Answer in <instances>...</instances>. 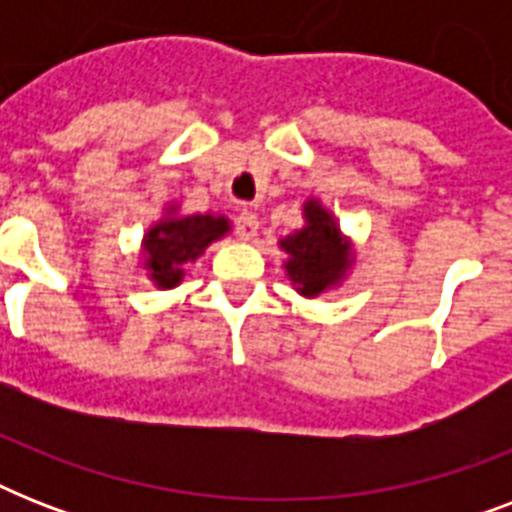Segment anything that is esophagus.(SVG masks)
Masks as SVG:
<instances>
[{"label": "esophagus", "mask_w": 512, "mask_h": 512, "mask_svg": "<svg viewBox=\"0 0 512 512\" xmlns=\"http://www.w3.org/2000/svg\"><path fill=\"white\" fill-rule=\"evenodd\" d=\"M257 228H260V223H257L255 212L252 209H241L239 215H236V233H239V239L252 241L257 236Z\"/></svg>", "instance_id": "1"}]
</instances>
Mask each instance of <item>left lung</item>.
Instances as JSON below:
<instances>
[{
	"label": "left lung",
	"mask_w": 512,
	"mask_h": 512,
	"mask_svg": "<svg viewBox=\"0 0 512 512\" xmlns=\"http://www.w3.org/2000/svg\"><path fill=\"white\" fill-rule=\"evenodd\" d=\"M305 228L281 239L287 252V273L297 292L305 297L321 295L335 287L350 265V244L342 239L335 217L319 201L305 204Z\"/></svg>",
	"instance_id": "obj_1"
}]
</instances>
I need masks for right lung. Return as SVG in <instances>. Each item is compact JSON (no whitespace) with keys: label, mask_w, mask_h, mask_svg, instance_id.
<instances>
[{"label":"right lung","mask_w":512,"mask_h":512,"mask_svg":"<svg viewBox=\"0 0 512 512\" xmlns=\"http://www.w3.org/2000/svg\"><path fill=\"white\" fill-rule=\"evenodd\" d=\"M228 220L215 215L164 217L143 239L146 268L156 287L172 289L183 279V268L204 252L215 239L228 233Z\"/></svg>","instance_id":"1"}]
</instances>
